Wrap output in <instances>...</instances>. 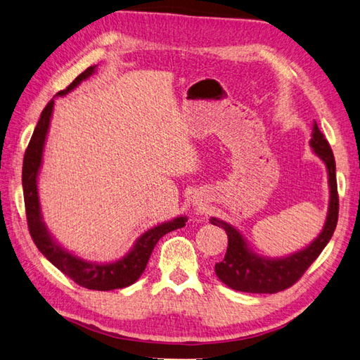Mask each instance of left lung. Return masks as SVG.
<instances>
[{"label": "left lung", "mask_w": 360, "mask_h": 360, "mask_svg": "<svg viewBox=\"0 0 360 360\" xmlns=\"http://www.w3.org/2000/svg\"><path fill=\"white\" fill-rule=\"evenodd\" d=\"M310 144L314 153L327 165L330 176V208L325 227L317 239L311 242L305 250L282 259L261 257L253 253L245 244L244 238L230 224L212 218L213 225L224 229L229 236V247L221 262L214 265L216 276L225 285L233 290L245 291V293H278L287 290L302 278L317 256L322 253L328 244L339 218V195L336 181V162H334L333 150L325 139L323 133L314 122Z\"/></svg>", "instance_id": "8db88e82"}]
</instances>
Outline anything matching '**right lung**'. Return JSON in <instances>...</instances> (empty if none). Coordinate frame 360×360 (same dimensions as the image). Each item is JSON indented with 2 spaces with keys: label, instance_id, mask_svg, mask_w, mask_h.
<instances>
[{
  "label": "right lung",
  "instance_id": "add662e5",
  "mask_svg": "<svg viewBox=\"0 0 360 360\" xmlns=\"http://www.w3.org/2000/svg\"><path fill=\"white\" fill-rule=\"evenodd\" d=\"M95 67L96 65H90L89 69H86L79 75V77L75 78V81L69 87L58 91L56 95L63 96L65 94H69V91L77 87L82 79L89 78L90 75L95 72ZM53 99H50L47 105L44 107L43 113H41V118L37 124L35 130H33V135L26 148V153H24L22 161L24 205H26L27 227L30 231V236L39 252L43 253L58 270H61L65 276H69V278L75 283H78V285L98 291H108L129 287L133 282H136L142 271L146 270L150 255H152L158 240L164 235H167V233L184 227L187 218L181 216V218L164 222L161 225H158V227L150 229L136 240V244L133 245L131 252L127 256L113 264L99 265L81 261L79 257L70 255L69 252H65V250L58 245L56 242L50 238L43 222L37 188V178L41 160H43V148L50 124V116H52L53 110Z\"/></svg>",
  "mask_w": 360,
  "mask_h": 360
}]
</instances>
